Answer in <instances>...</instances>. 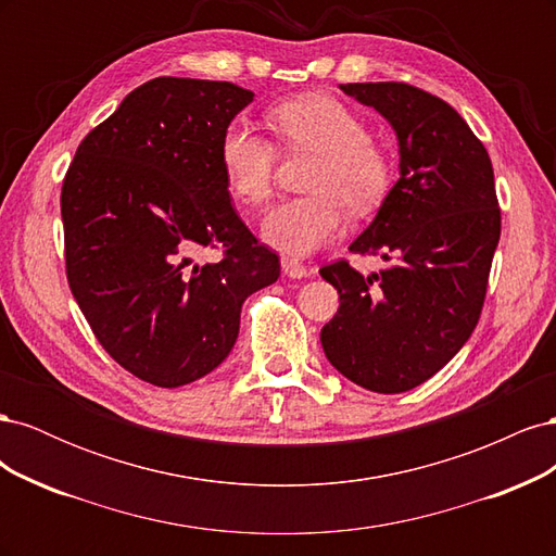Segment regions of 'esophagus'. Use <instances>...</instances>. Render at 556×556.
Listing matches in <instances>:
<instances>
[{
  "instance_id": "34e87169",
  "label": "esophagus",
  "mask_w": 556,
  "mask_h": 556,
  "mask_svg": "<svg viewBox=\"0 0 556 556\" xmlns=\"http://www.w3.org/2000/svg\"><path fill=\"white\" fill-rule=\"evenodd\" d=\"M280 264H282V274L288 278H294V280L306 278V276L313 274L306 264H301L299 260H292V257H282Z\"/></svg>"
}]
</instances>
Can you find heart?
Listing matches in <instances>:
<instances>
[{"mask_svg": "<svg viewBox=\"0 0 556 556\" xmlns=\"http://www.w3.org/2000/svg\"><path fill=\"white\" fill-rule=\"evenodd\" d=\"M268 123L285 148L317 153L306 178L311 194L282 201L262 223L268 245L304 257L341 237L345 204L355 213L380 204L392 182V162L382 146L368 139L362 117L331 94L292 97L268 111ZM217 155L229 194L250 208L266 204L276 176L271 141L233 121L223 131Z\"/></svg>", "mask_w": 556, "mask_h": 556, "instance_id": "heart-1", "label": "heart"}]
</instances>
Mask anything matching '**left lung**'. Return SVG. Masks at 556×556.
Masks as SVG:
<instances>
[{"label":"left lung","instance_id":"1","mask_svg":"<svg viewBox=\"0 0 556 556\" xmlns=\"http://www.w3.org/2000/svg\"><path fill=\"white\" fill-rule=\"evenodd\" d=\"M341 90L396 131L399 180L350 245L390 266L366 278L343 260L319 268L341 301L319 341L348 380L399 394L439 374L478 325L501 237L494 169L443 99L408 83Z\"/></svg>","mask_w":556,"mask_h":556}]
</instances>
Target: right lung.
I'll return each instance as SVG.
<instances>
[{"label": "right lung", "instance_id": "add662e5", "mask_svg": "<svg viewBox=\"0 0 556 556\" xmlns=\"http://www.w3.org/2000/svg\"><path fill=\"white\" fill-rule=\"evenodd\" d=\"M227 80L160 76L80 141L62 182L66 280L97 341L157 387L220 366L243 301L280 276L231 208L220 139L250 102ZM204 247L224 260L197 265Z\"/></svg>", "mask_w": 556, "mask_h": 556}]
</instances>
